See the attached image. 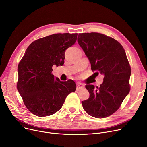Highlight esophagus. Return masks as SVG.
Here are the masks:
<instances>
[{
    "mask_svg": "<svg viewBox=\"0 0 147 147\" xmlns=\"http://www.w3.org/2000/svg\"><path fill=\"white\" fill-rule=\"evenodd\" d=\"M84 88V85L80 84V83H78L77 84V87H76V89H77L78 91L80 90V89H82L83 88Z\"/></svg>",
    "mask_w": 147,
    "mask_h": 147,
    "instance_id": "34e87169",
    "label": "esophagus"
}]
</instances>
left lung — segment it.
<instances>
[{
    "mask_svg": "<svg viewBox=\"0 0 147 147\" xmlns=\"http://www.w3.org/2000/svg\"><path fill=\"white\" fill-rule=\"evenodd\" d=\"M78 42L90 62L92 71L104 75L100 87L86 85L89 97L82 101L83 107L93 117H109L119 109L130 92L131 68L125 50L113 38L96 32L79 34Z\"/></svg>",
    "mask_w": 147,
    "mask_h": 147,
    "instance_id": "8db88e82",
    "label": "left lung"
}]
</instances>
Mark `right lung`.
Listing matches in <instances>:
<instances>
[{
    "label": "right lung",
    "instance_id": "obj_1",
    "mask_svg": "<svg viewBox=\"0 0 147 147\" xmlns=\"http://www.w3.org/2000/svg\"><path fill=\"white\" fill-rule=\"evenodd\" d=\"M78 34H56L32 42L18 65L17 89L28 109L35 115H51L62 107L67 95L74 92L73 80L62 82L52 74V67L63 65L67 49Z\"/></svg>",
    "mask_w": 147,
    "mask_h": 147
}]
</instances>
